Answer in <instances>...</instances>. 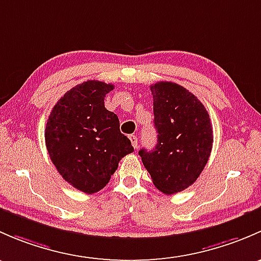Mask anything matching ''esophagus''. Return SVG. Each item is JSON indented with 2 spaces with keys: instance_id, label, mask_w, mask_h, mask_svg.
I'll list each match as a JSON object with an SVG mask.
<instances>
[{
  "instance_id": "1",
  "label": "esophagus",
  "mask_w": 261,
  "mask_h": 261,
  "mask_svg": "<svg viewBox=\"0 0 261 261\" xmlns=\"http://www.w3.org/2000/svg\"><path fill=\"white\" fill-rule=\"evenodd\" d=\"M129 139L132 142V146H133L134 148H137V147H138V138H137V136L132 134V136H129Z\"/></svg>"
}]
</instances>
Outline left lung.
Masks as SVG:
<instances>
[{"instance_id":"8db88e82","label":"left lung","mask_w":261,"mask_h":261,"mask_svg":"<svg viewBox=\"0 0 261 261\" xmlns=\"http://www.w3.org/2000/svg\"><path fill=\"white\" fill-rule=\"evenodd\" d=\"M150 91L157 144L139 155L153 185L172 195L191 186L207 163L214 142L210 115L197 96L176 83H155Z\"/></svg>"}]
</instances>
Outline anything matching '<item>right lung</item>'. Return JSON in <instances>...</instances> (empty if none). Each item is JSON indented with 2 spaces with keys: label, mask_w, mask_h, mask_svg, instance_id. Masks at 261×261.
Listing matches in <instances>:
<instances>
[{
  "label": "right lung",
  "mask_w": 261,
  "mask_h": 261,
  "mask_svg": "<svg viewBox=\"0 0 261 261\" xmlns=\"http://www.w3.org/2000/svg\"><path fill=\"white\" fill-rule=\"evenodd\" d=\"M113 84L88 80L61 96L51 111L45 143L56 170L85 193L106 187L118 163L134 150L117 114L104 107Z\"/></svg>",
  "instance_id": "add662e5"
}]
</instances>
